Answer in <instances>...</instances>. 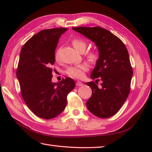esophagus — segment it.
Listing matches in <instances>:
<instances>
[{
  "mask_svg": "<svg viewBox=\"0 0 152 152\" xmlns=\"http://www.w3.org/2000/svg\"><path fill=\"white\" fill-rule=\"evenodd\" d=\"M83 83L81 82H80V81H78L76 82V86H83Z\"/></svg>",
  "mask_w": 152,
  "mask_h": 152,
  "instance_id": "obj_1",
  "label": "esophagus"
}]
</instances>
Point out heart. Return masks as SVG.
I'll use <instances>...</instances> for the list:
<instances>
[{"instance_id":"b5f03b06","label":"heart","mask_w":152,"mask_h":152,"mask_svg":"<svg viewBox=\"0 0 152 152\" xmlns=\"http://www.w3.org/2000/svg\"><path fill=\"white\" fill-rule=\"evenodd\" d=\"M72 44L74 49L80 53L81 51H84L86 48V43L84 41L80 39H73ZM88 59L91 62H95L98 59V55L95 52H90L88 54ZM88 66L86 64H79L77 66H70L66 70V73L72 78H81L84 75V72L88 70Z\"/></svg>"}]
</instances>
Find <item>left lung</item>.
<instances>
[{"label":"left lung","mask_w":152,"mask_h":152,"mask_svg":"<svg viewBox=\"0 0 152 152\" xmlns=\"http://www.w3.org/2000/svg\"><path fill=\"white\" fill-rule=\"evenodd\" d=\"M72 29L94 42L99 51L91 78L96 79L95 82L101 80L102 83L100 88L93 81L86 83L92 89V95L86 102L87 108L98 118L111 117L121 108L130 92L133 69L128 51L118 37L102 27Z\"/></svg>","instance_id":"1"}]
</instances>
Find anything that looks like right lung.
<instances>
[{
	"instance_id": "add662e5",
	"label": "right lung",
	"mask_w": 152,
	"mask_h": 152,
	"mask_svg": "<svg viewBox=\"0 0 152 152\" xmlns=\"http://www.w3.org/2000/svg\"><path fill=\"white\" fill-rule=\"evenodd\" d=\"M66 28L42 30L34 34L23 46L17 78L21 93L28 108L39 118H56L66 106V96L75 88L70 78L51 81V66L55 63V50Z\"/></svg>"
}]
</instances>
